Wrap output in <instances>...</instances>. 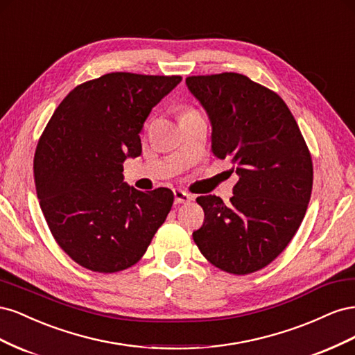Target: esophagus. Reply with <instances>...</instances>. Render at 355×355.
Here are the masks:
<instances>
[{"label": "esophagus", "instance_id": "esophagus-1", "mask_svg": "<svg viewBox=\"0 0 355 355\" xmlns=\"http://www.w3.org/2000/svg\"><path fill=\"white\" fill-rule=\"evenodd\" d=\"M192 200V197L188 194V192L182 191V189H175V202L176 204H188Z\"/></svg>", "mask_w": 355, "mask_h": 355}]
</instances>
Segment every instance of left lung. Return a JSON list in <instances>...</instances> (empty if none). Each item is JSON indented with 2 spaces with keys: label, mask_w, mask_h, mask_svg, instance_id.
I'll list each match as a JSON object with an SVG mask.
<instances>
[{
  "label": "left lung",
  "mask_w": 355,
  "mask_h": 355,
  "mask_svg": "<svg viewBox=\"0 0 355 355\" xmlns=\"http://www.w3.org/2000/svg\"><path fill=\"white\" fill-rule=\"evenodd\" d=\"M211 123V151L240 176L231 204L201 196L192 239L219 270L245 275L270 265L292 241L313 191V159L295 116L265 85L237 72L187 78Z\"/></svg>",
  "instance_id": "obj_1"
}]
</instances>
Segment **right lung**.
I'll use <instances>...</instances> for the list:
<instances>
[{"instance_id": "obj_1", "label": "right lung", "mask_w": 355, "mask_h": 355, "mask_svg": "<svg viewBox=\"0 0 355 355\" xmlns=\"http://www.w3.org/2000/svg\"><path fill=\"white\" fill-rule=\"evenodd\" d=\"M180 81L132 72L85 81L40 137L34 179L42 214L60 249L90 271L137 263L173 206L168 188L142 192L123 182V161L141 155L146 116Z\"/></svg>"}]
</instances>
